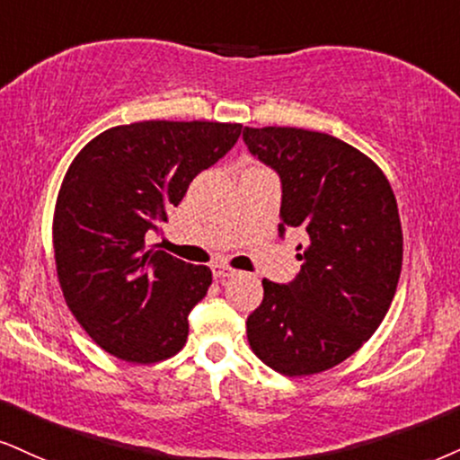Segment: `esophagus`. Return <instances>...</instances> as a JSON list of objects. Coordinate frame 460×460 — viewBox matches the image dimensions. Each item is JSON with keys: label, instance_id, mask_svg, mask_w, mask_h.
<instances>
[{"label": "esophagus", "instance_id": "34e87169", "mask_svg": "<svg viewBox=\"0 0 460 460\" xmlns=\"http://www.w3.org/2000/svg\"><path fill=\"white\" fill-rule=\"evenodd\" d=\"M232 275H236V270L230 269V266H226V264H215L213 266L215 279H226V277H232Z\"/></svg>", "mask_w": 460, "mask_h": 460}]
</instances>
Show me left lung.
<instances>
[{
	"instance_id": "obj_1",
	"label": "left lung",
	"mask_w": 460,
	"mask_h": 460,
	"mask_svg": "<svg viewBox=\"0 0 460 460\" xmlns=\"http://www.w3.org/2000/svg\"><path fill=\"white\" fill-rule=\"evenodd\" d=\"M243 140L279 172L281 234L309 239L296 279H262L247 341L281 376H315L356 354L388 314L403 264L394 191L371 157L331 134L245 128Z\"/></svg>"
}]
</instances>
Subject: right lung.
Masks as SVG:
<instances>
[{"instance_id": "right-lung-1", "label": "right lung", "mask_w": 460, "mask_h": 460, "mask_svg": "<svg viewBox=\"0 0 460 460\" xmlns=\"http://www.w3.org/2000/svg\"><path fill=\"white\" fill-rule=\"evenodd\" d=\"M241 123L140 121L106 129L78 151L57 194L53 249L66 305L102 349L155 365L187 341L208 266L146 247L200 170L224 157Z\"/></svg>"}]
</instances>
